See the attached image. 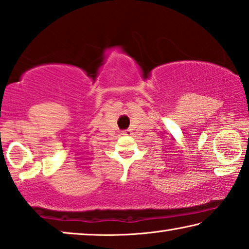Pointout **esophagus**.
Masks as SVG:
<instances>
[{
	"label": "esophagus",
	"instance_id": "obj_1",
	"mask_svg": "<svg viewBox=\"0 0 249 249\" xmlns=\"http://www.w3.org/2000/svg\"><path fill=\"white\" fill-rule=\"evenodd\" d=\"M132 129L131 128H128V129H125V131H123V133H122V134L123 135H125V136H129V135H132Z\"/></svg>",
	"mask_w": 249,
	"mask_h": 249
}]
</instances>
